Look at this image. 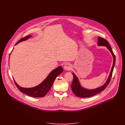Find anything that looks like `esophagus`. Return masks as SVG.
Returning a JSON list of instances; mask_svg holds the SVG:
<instances>
[{
    "label": "esophagus",
    "mask_w": 125,
    "mask_h": 125,
    "mask_svg": "<svg viewBox=\"0 0 125 125\" xmlns=\"http://www.w3.org/2000/svg\"><path fill=\"white\" fill-rule=\"evenodd\" d=\"M71 68V65L70 63H66L64 66V69L65 70H70Z\"/></svg>",
    "instance_id": "34e87169"
}]
</instances>
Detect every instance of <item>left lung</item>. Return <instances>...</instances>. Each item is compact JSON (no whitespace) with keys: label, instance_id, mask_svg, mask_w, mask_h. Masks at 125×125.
Listing matches in <instances>:
<instances>
[{"label":"left lung","instance_id":"left-lung-1","mask_svg":"<svg viewBox=\"0 0 125 125\" xmlns=\"http://www.w3.org/2000/svg\"><path fill=\"white\" fill-rule=\"evenodd\" d=\"M98 45L99 46H106L107 49L110 51V52H111L114 58V61H113V64L112 67V69L110 72V75L108 77V78L107 79L105 83L102 87H99L98 88L95 89H88L85 88H83L80 85V83L79 82L78 78L76 76V75L73 73H72L73 75V80L71 88L72 90L73 93L77 97H82V98H85V97H89L93 96H94L98 93L101 92L103 90H104L107 87V86L110 83V81L111 80V78L112 76V73L114 70V68L115 66V56L114 53H113V52L112 51V49L109 43V42L107 40L101 37H98Z\"/></svg>","mask_w":125,"mask_h":125}]
</instances>
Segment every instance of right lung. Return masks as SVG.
Returning <instances> with one entry per match:
<instances>
[{"instance_id": "add662e5", "label": "right lung", "mask_w": 125, "mask_h": 125, "mask_svg": "<svg viewBox=\"0 0 125 125\" xmlns=\"http://www.w3.org/2000/svg\"><path fill=\"white\" fill-rule=\"evenodd\" d=\"M31 35L27 36L21 39H20L15 45H17L19 43L25 41L30 38ZM63 71L61 66L57 67L47 77V78L39 85L31 88H24L19 86L16 82L14 80L15 84L20 91L24 94H25L28 96L34 97H42L45 96L48 91L50 90L54 81L57 76L61 73Z\"/></svg>"}]
</instances>
